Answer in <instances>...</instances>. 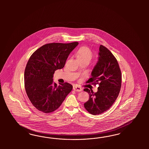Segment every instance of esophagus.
<instances>
[{
    "label": "esophagus",
    "mask_w": 149,
    "mask_h": 149,
    "mask_svg": "<svg viewBox=\"0 0 149 149\" xmlns=\"http://www.w3.org/2000/svg\"><path fill=\"white\" fill-rule=\"evenodd\" d=\"M73 90L75 91L76 92H80L82 91V89L80 86H77V85H74L73 86Z\"/></svg>",
    "instance_id": "34e87169"
}]
</instances>
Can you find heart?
I'll return each mask as SVG.
<instances>
[{
    "instance_id": "b5f03b06",
    "label": "heart",
    "mask_w": 149,
    "mask_h": 149,
    "mask_svg": "<svg viewBox=\"0 0 149 149\" xmlns=\"http://www.w3.org/2000/svg\"><path fill=\"white\" fill-rule=\"evenodd\" d=\"M76 56L79 61H88L90 62L92 58L93 54L88 47L82 46L77 51Z\"/></svg>"
}]
</instances>
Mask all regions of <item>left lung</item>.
<instances>
[{"label": "left lung", "instance_id": "8db88e82", "mask_svg": "<svg viewBox=\"0 0 149 149\" xmlns=\"http://www.w3.org/2000/svg\"><path fill=\"white\" fill-rule=\"evenodd\" d=\"M98 61L91 72V77L86 83L98 84V91L85 88L89 94V100L84 104L86 110L96 115L107 111L117 99L121 87L122 75L117 59L109 50L101 45Z\"/></svg>", "mask_w": 149, "mask_h": 149}]
</instances>
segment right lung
Segmentation results:
<instances>
[{
  "instance_id": "right-lung-1",
  "label": "right lung",
  "mask_w": 149,
  "mask_h": 149,
  "mask_svg": "<svg viewBox=\"0 0 149 149\" xmlns=\"http://www.w3.org/2000/svg\"><path fill=\"white\" fill-rule=\"evenodd\" d=\"M78 42H53L42 46L31 55L24 70V87L33 105L47 113L57 110L72 90L68 82L57 85L53 75L64 67L70 53Z\"/></svg>"
}]
</instances>
